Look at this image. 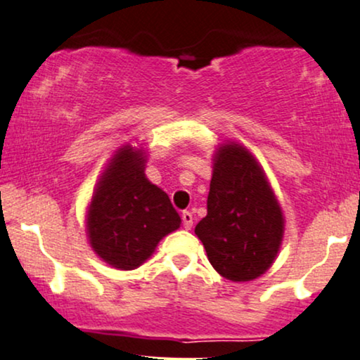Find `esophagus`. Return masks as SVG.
<instances>
[{"label": "esophagus", "mask_w": 360, "mask_h": 360, "mask_svg": "<svg viewBox=\"0 0 360 360\" xmlns=\"http://www.w3.org/2000/svg\"><path fill=\"white\" fill-rule=\"evenodd\" d=\"M181 220H184L185 230H190V228L193 226V214H191L190 212H184V213H181Z\"/></svg>", "instance_id": "34e87169"}]
</instances>
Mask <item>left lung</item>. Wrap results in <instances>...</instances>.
<instances>
[{"label":"left lung","mask_w":360,"mask_h":360,"mask_svg":"<svg viewBox=\"0 0 360 360\" xmlns=\"http://www.w3.org/2000/svg\"><path fill=\"white\" fill-rule=\"evenodd\" d=\"M207 212L195 235L223 278L251 281L268 271L281 248L284 218L258 160L240 143L217 148Z\"/></svg>","instance_id":"left-lung-1"}]
</instances>
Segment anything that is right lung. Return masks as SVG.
Segmentation results:
<instances>
[{
	"mask_svg": "<svg viewBox=\"0 0 360 360\" xmlns=\"http://www.w3.org/2000/svg\"><path fill=\"white\" fill-rule=\"evenodd\" d=\"M146 152L124 146L110 158L87 208L91 248L112 268H139L158 241L180 228L169 195L146 176Z\"/></svg>",
	"mask_w": 360,
	"mask_h": 360,
	"instance_id": "right-lung-1",
	"label": "right lung"
}]
</instances>
